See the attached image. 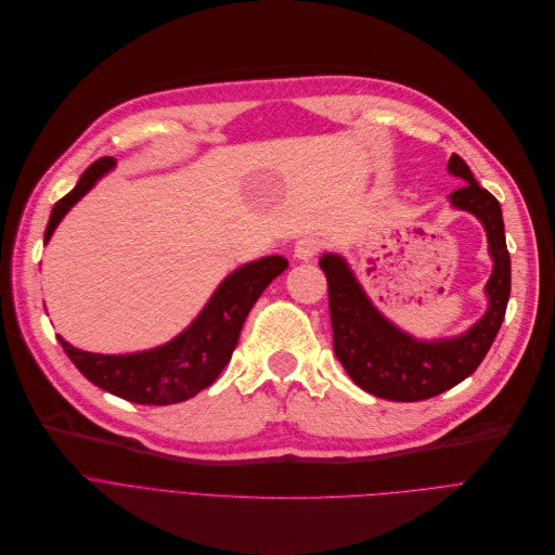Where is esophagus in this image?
<instances>
[{
  "label": "esophagus",
  "mask_w": 555,
  "mask_h": 555,
  "mask_svg": "<svg viewBox=\"0 0 555 555\" xmlns=\"http://www.w3.org/2000/svg\"><path fill=\"white\" fill-rule=\"evenodd\" d=\"M320 248H322V242L318 237L307 235V237H300L296 246H293V255H296V259H302V262H309L311 257L318 255Z\"/></svg>",
  "instance_id": "34e87169"
}]
</instances>
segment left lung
Masks as SVG:
<instances>
[{
	"label": "left lung",
	"mask_w": 555,
	"mask_h": 555,
	"mask_svg": "<svg viewBox=\"0 0 555 555\" xmlns=\"http://www.w3.org/2000/svg\"><path fill=\"white\" fill-rule=\"evenodd\" d=\"M448 172L466 181L450 192V204L481 221L493 259V273L486 284L488 309L466 334L418 340L401 332L372 305L345 257L334 253L320 257L330 286L336 358L358 387L378 399L423 401L462 383L479 367L504 322L511 296V255L500 202L475 181L462 156H450Z\"/></svg>",
	"instance_id": "obj_1"
}]
</instances>
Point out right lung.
<instances>
[{
    "instance_id": "obj_1",
    "label": "right lung",
    "mask_w": 555,
    "mask_h": 555,
    "mask_svg": "<svg viewBox=\"0 0 555 555\" xmlns=\"http://www.w3.org/2000/svg\"><path fill=\"white\" fill-rule=\"evenodd\" d=\"M116 166L112 156L95 160L76 188L62 197L49 217L44 244L67 215L105 172ZM288 267L282 255H269L228 275L202 313L170 343L137 353H91L57 336L72 363L105 392L139 405H170L192 399L215 383L231 361L244 320L262 291Z\"/></svg>"
}]
</instances>
